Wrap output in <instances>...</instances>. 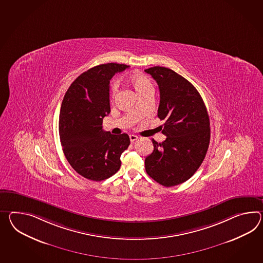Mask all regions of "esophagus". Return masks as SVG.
Returning <instances> with one entry per match:
<instances>
[{
    "label": "esophagus",
    "mask_w": 263,
    "mask_h": 263,
    "mask_svg": "<svg viewBox=\"0 0 263 263\" xmlns=\"http://www.w3.org/2000/svg\"><path fill=\"white\" fill-rule=\"evenodd\" d=\"M129 138H130V141H131V142H134L135 141H137V140L139 139V137L136 136V135H130Z\"/></svg>",
    "instance_id": "34e87169"
}]
</instances>
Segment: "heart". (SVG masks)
<instances>
[{
    "label": "heart",
    "mask_w": 263,
    "mask_h": 263,
    "mask_svg": "<svg viewBox=\"0 0 263 263\" xmlns=\"http://www.w3.org/2000/svg\"><path fill=\"white\" fill-rule=\"evenodd\" d=\"M132 83L134 84L135 88L139 92V94H141L142 92L146 91V90L153 88V85L151 84L150 80L146 76L140 74V73H135L131 78ZM119 89V81L118 80H113L110 84V92L111 95L114 97Z\"/></svg>",
    "instance_id": "heart-1"
}]
</instances>
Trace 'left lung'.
I'll return each instance as SVG.
<instances>
[{
    "instance_id": "obj_1",
    "label": "left lung",
    "mask_w": 263,
    "mask_h": 263,
    "mask_svg": "<svg viewBox=\"0 0 263 263\" xmlns=\"http://www.w3.org/2000/svg\"><path fill=\"white\" fill-rule=\"evenodd\" d=\"M160 89L158 117L164 120L165 141L153 140L154 150L145 159L146 173L165 187L190 179L204 160L210 142V122L203 100L190 82L172 69H145Z\"/></svg>"
}]
</instances>
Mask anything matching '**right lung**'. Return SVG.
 <instances>
[{
    "label": "right lung",
    "instance_id": "right-lung-1",
    "mask_svg": "<svg viewBox=\"0 0 263 263\" xmlns=\"http://www.w3.org/2000/svg\"><path fill=\"white\" fill-rule=\"evenodd\" d=\"M126 64H100L81 74L64 95L59 134L64 156L85 179L101 181L117 173L121 155L130 144L127 134L103 131V120L110 113L109 83Z\"/></svg>",
    "mask_w": 263,
    "mask_h": 263
}]
</instances>
